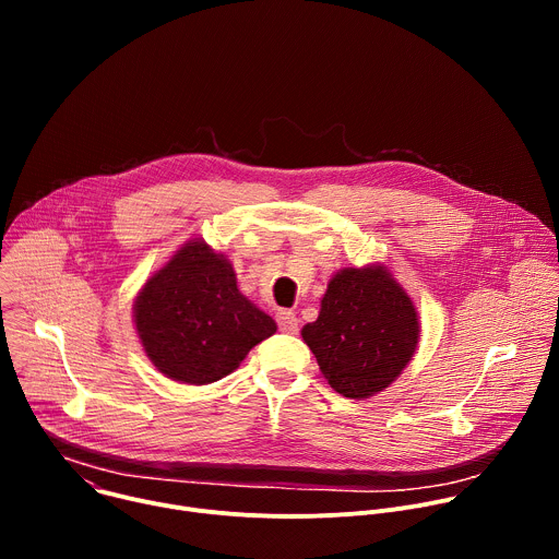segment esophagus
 <instances>
[{
	"mask_svg": "<svg viewBox=\"0 0 559 559\" xmlns=\"http://www.w3.org/2000/svg\"><path fill=\"white\" fill-rule=\"evenodd\" d=\"M276 323H278V330L285 332V334H296L298 332V318H296L294 311L281 309L276 313Z\"/></svg>",
	"mask_w": 559,
	"mask_h": 559,
	"instance_id": "1",
	"label": "esophagus"
}]
</instances>
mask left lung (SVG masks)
Returning <instances> with one entry per match:
<instances>
[{
  "mask_svg": "<svg viewBox=\"0 0 559 559\" xmlns=\"http://www.w3.org/2000/svg\"><path fill=\"white\" fill-rule=\"evenodd\" d=\"M318 367L345 397L386 389L416 354L414 300L384 265L345 267L328 283L321 313L300 332Z\"/></svg>",
  "mask_w": 559,
  "mask_h": 559,
  "instance_id": "8db88e82",
  "label": "left lung"
}]
</instances>
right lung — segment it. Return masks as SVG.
I'll return each instance as SVG.
<instances>
[{"instance_id": "add662e5", "label": "right lung", "mask_w": 559, "mask_h": 559, "mask_svg": "<svg viewBox=\"0 0 559 559\" xmlns=\"http://www.w3.org/2000/svg\"><path fill=\"white\" fill-rule=\"evenodd\" d=\"M134 325L150 362L186 384L225 378L276 332L272 316L238 292L231 263L201 238L145 281Z\"/></svg>"}]
</instances>
